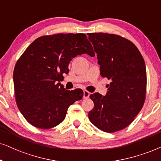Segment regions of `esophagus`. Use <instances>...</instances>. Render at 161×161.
I'll list each match as a JSON object with an SVG mask.
<instances>
[{"label": "esophagus", "mask_w": 161, "mask_h": 161, "mask_svg": "<svg viewBox=\"0 0 161 161\" xmlns=\"http://www.w3.org/2000/svg\"><path fill=\"white\" fill-rule=\"evenodd\" d=\"M90 93L88 92V91H86V90H84V98H89V96H90Z\"/></svg>", "instance_id": "34e87169"}]
</instances>
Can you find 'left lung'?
<instances>
[{
    "mask_svg": "<svg viewBox=\"0 0 161 161\" xmlns=\"http://www.w3.org/2000/svg\"><path fill=\"white\" fill-rule=\"evenodd\" d=\"M97 53L100 74L110 80L105 96H90L94 108L90 122L103 131L122 130L134 121L143 106L146 92V69L141 53L134 43L120 36L88 33Z\"/></svg>",
    "mask_w": 161,
    "mask_h": 161,
    "instance_id": "1",
    "label": "left lung"
}]
</instances>
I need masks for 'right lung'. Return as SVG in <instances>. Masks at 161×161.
<instances>
[{
	"label": "right lung",
	"instance_id": "add662e5",
	"mask_svg": "<svg viewBox=\"0 0 161 161\" xmlns=\"http://www.w3.org/2000/svg\"><path fill=\"white\" fill-rule=\"evenodd\" d=\"M83 53L95 56L86 35L57 33L39 37L20 57L13 72L15 100L30 124L41 129L58 125L69 107L83 98V90H66L59 83L71 59Z\"/></svg>",
	"mask_w": 161,
	"mask_h": 161
}]
</instances>
